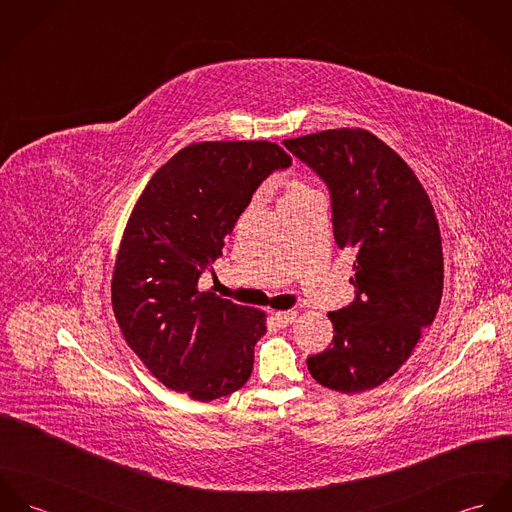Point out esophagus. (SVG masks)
<instances>
[{"label":"esophagus","instance_id":"esophagus-1","mask_svg":"<svg viewBox=\"0 0 512 512\" xmlns=\"http://www.w3.org/2000/svg\"><path fill=\"white\" fill-rule=\"evenodd\" d=\"M274 319L278 321V325H282V327H288V325H292L293 321L297 319V311H276L274 313Z\"/></svg>","mask_w":512,"mask_h":512}]
</instances>
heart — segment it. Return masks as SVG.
<instances>
[{"instance_id":"heart-1","label":"heart","mask_w":512,"mask_h":512,"mask_svg":"<svg viewBox=\"0 0 512 512\" xmlns=\"http://www.w3.org/2000/svg\"><path fill=\"white\" fill-rule=\"evenodd\" d=\"M276 193H278V207L280 209L305 203V201H309V199L319 195L313 189V185H309L305 179H301L297 175H284L276 183Z\"/></svg>"}]
</instances>
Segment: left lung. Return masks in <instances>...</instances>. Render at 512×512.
<instances>
[{
	"label": "left lung",
	"mask_w": 512,
	"mask_h": 512,
	"mask_svg": "<svg viewBox=\"0 0 512 512\" xmlns=\"http://www.w3.org/2000/svg\"><path fill=\"white\" fill-rule=\"evenodd\" d=\"M284 146L327 183L335 242L357 252L351 278L357 297L327 313L333 343L309 357L307 368L325 388L365 392L408 361L438 313V219L410 165L368 130H325Z\"/></svg>",
	"instance_id": "1"
}]
</instances>
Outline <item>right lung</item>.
Masks as SVG:
<instances>
[{
  "instance_id": "add662e5",
  "label": "right lung",
  "mask_w": 512,
  "mask_h": 512,
  "mask_svg": "<svg viewBox=\"0 0 512 512\" xmlns=\"http://www.w3.org/2000/svg\"><path fill=\"white\" fill-rule=\"evenodd\" d=\"M292 165L272 142H197L155 171L120 242L112 307L128 347L199 402L242 388L266 313L199 288L258 185Z\"/></svg>"
}]
</instances>
